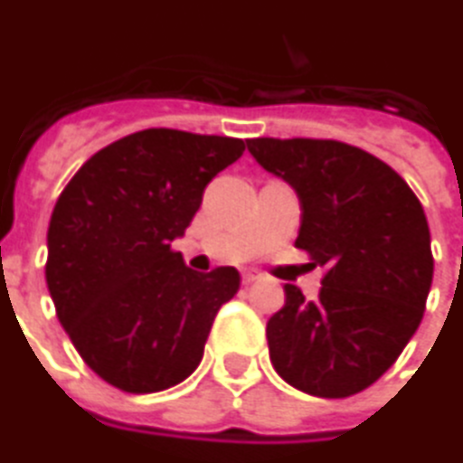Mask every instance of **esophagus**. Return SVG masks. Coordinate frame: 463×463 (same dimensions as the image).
I'll use <instances>...</instances> for the list:
<instances>
[{
  "instance_id": "esophagus-1",
  "label": "esophagus",
  "mask_w": 463,
  "mask_h": 463,
  "mask_svg": "<svg viewBox=\"0 0 463 463\" xmlns=\"http://www.w3.org/2000/svg\"><path fill=\"white\" fill-rule=\"evenodd\" d=\"M257 279H260V274H257V271H252V269L242 271V281H245V284H252V281H257Z\"/></svg>"
}]
</instances>
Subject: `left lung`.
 <instances>
[{
  "mask_svg": "<svg viewBox=\"0 0 463 463\" xmlns=\"http://www.w3.org/2000/svg\"><path fill=\"white\" fill-rule=\"evenodd\" d=\"M301 201L296 247L326 267L316 301L287 284L267 323L281 379L317 398H347L388 372L418 330L432 250L425 211L398 172L337 140H247Z\"/></svg>",
  "mask_w": 463,
  "mask_h": 463,
  "instance_id": "obj_1",
  "label": "left lung"
}]
</instances>
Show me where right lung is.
I'll use <instances>...</instances> for the list:
<instances>
[{"label": "right lung", "instance_id": "obj_1", "mask_svg": "<svg viewBox=\"0 0 463 463\" xmlns=\"http://www.w3.org/2000/svg\"><path fill=\"white\" fill-rule=\"evenodd\" d=\"M245 140L147 128L91 155L48 225L45 281L91 372L128 393L176 386L199 366L235 267L189 269L182 238L213 176Z\"/></svg>", "mask_w": 463, "mask_h": 463}]
</instances>
